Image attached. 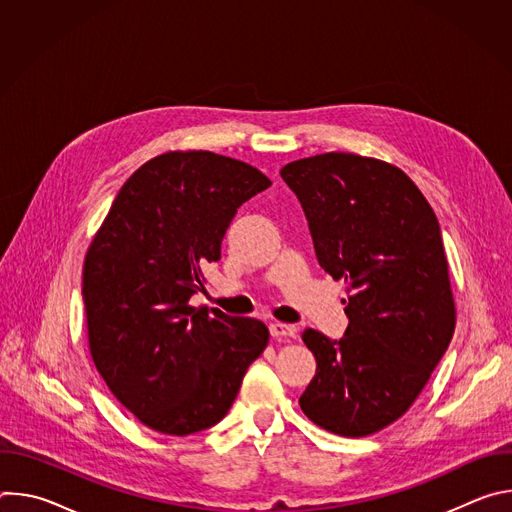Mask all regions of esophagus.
<instances>
[{
	"mask_svg": "<svg viewBox=\"0 0 512 512\" xmlns=\"http://www.w3.org/2000/svg\"><path fill=\"white\" fill-rule=\"evenodd\" d=\"M269 332L273 338H294L296 336V328L289 324H281V322H273L269 324Z\"/></svg>",
	"mask_w": 512,
	"mask_h": 512,
	"instance_id": "obj_1",
	"label": "esophagus"
}]
</instances>
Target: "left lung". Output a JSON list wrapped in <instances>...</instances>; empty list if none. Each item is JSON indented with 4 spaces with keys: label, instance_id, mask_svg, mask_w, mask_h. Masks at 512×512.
I'll use <instances>...</instances> for the list:
<instances>
[{
    "label": "left lung",
    "instance_id": "1",
    "mask_svg": "<svg viewBox=\"0 0 512 512\" xmlns=\"http://www.w3.org/2000/svg\"><path fill=\"white\" fill-rule=\"evenodd\" d=\"M279 174L302 202L320 267L348 291L340 340L302 334L318 367L300 407L330 433H377L407 413L456 328L440 225L413 180L377 158L328 152Z\"/></svg>",
    "mask_w": 512,
    "mask_h": 512
}]
</instances>
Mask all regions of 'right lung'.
I'll use <instances>...</instances> for the list:
<instances>
[{
    "instance_id": "1",
    "label": "right lung",
    "mask_w": 512,
    "mask_h": 512,
    "mask_svg": "<svg viewBox=\"0 0 512 512\" xmlns=\"http://www.w3.org/2000/svg\"><path fill=\"white\" fill-rule=\"evenodd\" d=\"M269 186L235 158L166 152L129 176L95 233L83 265L91 358L145 427L182 437L216 425L265 350L263 322L190 298L237 208Z\"/></svg>"
}]
</instances>
